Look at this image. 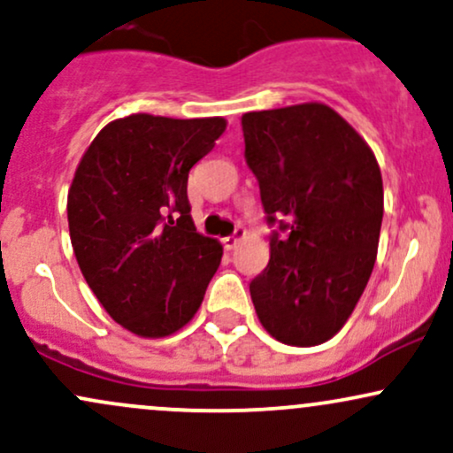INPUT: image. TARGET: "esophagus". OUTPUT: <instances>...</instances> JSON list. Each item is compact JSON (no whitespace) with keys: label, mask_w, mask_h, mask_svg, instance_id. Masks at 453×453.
Listing matches in <instances>:
<instances>
[{"label":"esophagus","mask_w":453,"mask_h":453,"mask_svg":"<svg viewBox=\"0 0 453 453\" xmlns=\"http://www.w3.org/2000/svg\"><path fill=\"white\" fill-rule=\"evenodd\" d=\"M244 236H247V232H244V227H236V232H234L232 236L221 238V242H223V247H226V251H232V249L236 247V244L241 242Z\"/></svg>","instance_id":"obj_1"}]
</instances>
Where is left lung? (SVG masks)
I'll return each mask as SVG.
<instances>
[{"mask_svg":"<svg viewBox=\"0 0 453 453\" xmlns=\"http://www.w3.org/2000/svg\"><path fill=\"white\" fill-rule=\"evenodd\" d=\"M242 136L266 219L279 223L268 266L249 285L256 313L285 345H321L349 319L375 266L381 170L319 102L242 114Z\"/></svg>","mask_w":453,"mask_h":453,"instance_id":"left-lung-1","label":"left lung"}]
</instances>
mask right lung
I'll return each instance as SVG.
<instances>
[{
    "instance_id": "right-lung-1",
    "label": "right lung",
    "mask_w": 453,
    "mask_h": 453,
    "mask_svg": "<svg viewBox=\"0 0 453 453\" xmlns=\"http://www.w3.org/2000/svg\"><path fill=\"white\" fill-rule=\"evenodd\" d=\"M223 132L221 117L129 114L93 138L76 168V262L106 313L144 339L180 330L221 264V244L196 232L187 179Z\"/></svg>"
}]
</instances>
